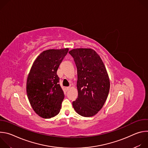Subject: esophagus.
I'll use <instances>...</instances> for the list:
<instances>
[{"label":"esophagus","mask_w":148,"mask_h":148,"mask_svg":"<svg viewBox=\"0 0 148 148\" xmlns=\"http://www.w3.org/2000/svg\"><path fill=\"white\" fill-rule=\"evenodd\" d=\"M70 88H71V87H66V90L68 91V90H70Z\"/></svg>","instance_id":"34e87169"}]
</instances>
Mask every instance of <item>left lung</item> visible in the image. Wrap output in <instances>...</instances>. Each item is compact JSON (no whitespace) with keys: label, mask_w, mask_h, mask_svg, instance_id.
Wrapping results in <instances>:
<instances>
[{"label":"left lung","mask_w":148,"mask_h":148,"mask_svg":"<svg viewBox=\"0 0 148 148\" xmlns=\"http://www.w3.org/2000/svg\"><path fill=\"white\" fill-rule=\"evenodd\" d=\"M77 69V99L75 111L85 117L93 116L101 110L108 95L110 81L101 58L92 49H74L69 51Z\"/></svg>","instance_id":"8db88e82"}]
</instances>
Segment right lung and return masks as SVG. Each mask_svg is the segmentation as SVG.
Segmentation results:
<instances>
[{
    "mask_svg": "<svg viewBox=\"0 0 148 148\" xmlns=\"http://www.w3.org/2000/svg\"><path fill=\"white\" fill-rule=\"evenodd\" d=\"M69 48L49 49L41 52L34 61L29 73L26 92L34 111L40 117L51 118L61 109L64 94L57 74Z\"/></svg>",
    "mask_w": 148,
    "mask_h": 148,
    "instance_id": "add662e5",
    "label": "right lung"
}]
</instances>
